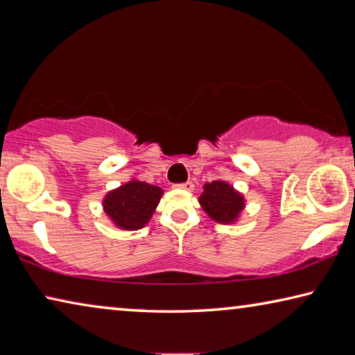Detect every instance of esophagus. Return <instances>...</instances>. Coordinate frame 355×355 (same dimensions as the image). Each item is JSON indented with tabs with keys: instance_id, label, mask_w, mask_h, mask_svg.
I'll use <instances>...</instances> for the list:
<instances>
[{
	"instance_id": "34e87169",
	"label": "esophagus",
	"mask_w": 355,
	"mask_h": 355,
	"mask_svg": "<svg viewBox=\"0 0 355 355\" xmlns=\"http://www.w3.org/2000/svg\"><path fill=\"white\" fill-rule=\"evenodd\" d=\"M177 188H180V189H186V191H192L194 189V183L192 182H186V183H178V184H175Z\"/></svg>"
}]
</instances>
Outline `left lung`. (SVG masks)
Here are the masks:
<instances>
[{"instance_id":"obj_1","label":"left lung","mask_w":355,"mask_h":355,"mask_svg":"<svg viewBox=\"0 0 355 355\" xmlns=\"http://www.w3.org/2000/svg\"><path fill=\"white\" fill-rule=\"evenodd\" d=\"M199 202L209 218L220 224H232L244 208V197L225 182L214 180L203 186Z\"/></svg>"}]
</instances>
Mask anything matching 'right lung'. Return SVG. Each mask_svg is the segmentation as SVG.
I'll return each mask as SVG.
<instances>
[{
    "instance_id": "right-lung-1",
    "label": "right lung",
    "mask_w": 355,
    "mask_h": 355,
    "mask_svg": "<svg viewBox=\"0 0 355 355\" xmlns=\"http://www.w3.org/2000/svg\"><path fill=\"white\" fill-rule=\"evenodd\" d=\"M163 196L158 186L146 182H128L107 192L103 200L105 213L123 230H139L152 218Z\"/></svg>"
}]
</instances>
